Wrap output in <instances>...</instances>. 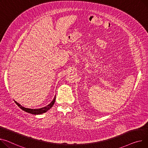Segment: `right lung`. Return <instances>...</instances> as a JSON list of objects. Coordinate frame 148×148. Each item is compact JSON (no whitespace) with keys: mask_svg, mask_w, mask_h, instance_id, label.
<instances>
[{"mask_svg":"<svg viewBox=\"0 0 148 148\" xmlns=\"http://www.w3.org/2000/svg\"><path fill=\"white\" fill-rule=\"evenodd\" d=\"M55 99H56V97L55 96L53 100L49 103L47 106L42 108H38V109H30V108H27L25 107L22 106L20 104L18 103V102H16V101H15V103L21 108V109L28 113H30L32 114H34V115H38V114H42L43 113H45L46 112H47L48 110H49L51 109V108L52 107V106L54 105L55 102Z\"/></svg>","mask_w":148,"mask_h":148,"instance_id":"right-lung-1","label":"right lung"}]
</instances>
